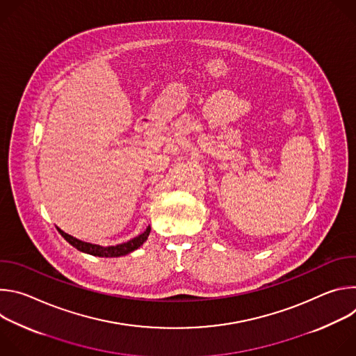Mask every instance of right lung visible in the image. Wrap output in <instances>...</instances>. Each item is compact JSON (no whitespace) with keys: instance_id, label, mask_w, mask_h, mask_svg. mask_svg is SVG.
<instances>
[{"instance_id":"add662e5","label":"right lung","mask_w":356,"mask_h":356,"mask_svg":"<svg viewBox=\"0 0 356 356\" xmlns=\"http://www.w3.org/2000/svg\"><path fill=\"white\" fill-rule=\"evenodd\" d=\"M58 231L60 232V235L72 245L74 246L76 249H79L80 252H84V253H88V255H92V257H99V258H118V257H124V255H128V253H131L132 250L138 249L149 236V232H150V227H147L140 235L124 242V243H120V245H115V246H101V245H94V243H90V242H84V241H80L69 234H66L65 231H62L60 228H58Z\"/></svg>"}]
</instances>
